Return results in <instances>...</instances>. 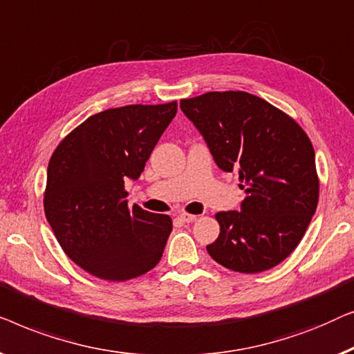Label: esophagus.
<instances>
[{
    "label": "esophagus",
    "mask_w": 354,
    "mask_h": 354,
    "mask_svg": "<svg viewBox=\"0 0 354 354\" xmlns=\"http://www.w3.org/2000/svg\"><path fill=\"white\" fill-rule=\"evenodd\" d=\"M179 220H181L183 223H192V221H196L197 220V215H191V213H181V215L178 216Z\"/></svg>",
    "instance_id": "34e87169"
}]
</instances>
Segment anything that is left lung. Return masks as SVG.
Listing matches in <instances>:
<instances>
[{
	"instance_id": "1",
	"label": "left lung",
	"mask_w": 354,
	"mask_h": 354,
	"mask_svg": "<svg viewBox=\"0 0 354 354\" xmlns=\"http://www.w3.org/2000/svg\"><path fill=\"white\" fill-rule=\"evenodd\" d=\"M223 171H239L241 212H220L207 252L227 270L255 274L286 260L305 236L319 201L315 149L298 123L245 91L181 99Z\"/></svg>"
}]
</instances>
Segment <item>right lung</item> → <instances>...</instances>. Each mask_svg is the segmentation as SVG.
Masks as SVG:
<instances>
[{"mask_svg":"<svg viewBox=\"0 0 354 354\" xmlns=\"http://www.w3.org/2000/svg\"><path fill=\"white\" fill-rule=\"evenodd\" d=\"M176 111V101L107 109L53 152L44 215L66 255L91 276L129 281L160 261L171 218L129 207L125 178H139Z\"/></svg>","mask_w":354,"mask_h":354,"instance_id":"right-lung-1","label":"right lung"}]
</instances>
